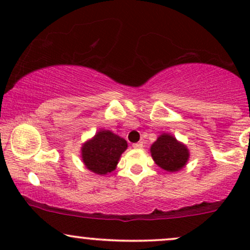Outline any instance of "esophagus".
Returning <instances> with one entry per match:
<instances>
[{"label": "esophagus", "instance_id": "esophagus-1", "mask_svg": "<svg viewBox=\"0 0 250 250\" xmlns=\"http://www.w3.org/2000/svg\"><path fill=\"white\" fill-rule=\"evenodd\" d=\"M133 147H134L135 149H141V148H143V143H142V142H137V143H134V145H133Z\"/></svg>", "mask_w": 250, "mask_h": 250}]
</instances>
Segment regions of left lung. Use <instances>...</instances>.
Returning <instances> with one entry per match:
<instances>
[{"label":"left lung","mask_w":250,"mask_h":250,"mask_svg":"<svg viewBox=\"0 0 250 250\" xmlns=\"http://www.w3.org/2000/svg\"><path fill=\"white\" fill-rule=\"evenodd\" d=\"M151 156L159 167L167 171H177L188 161V149L171 135L163 134L150 148Z\"/></svg>","instance_id":"1"}]
</instances>
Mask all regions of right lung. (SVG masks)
<instances>
[{
  "label": "right lung",
  "mask_w": 250,
  "mask_h": 250,
  "mask_svg": "<svg viewBox=\"0 0 250 250\" xmlns=\"http://www.w3.org/2000/svg\"><path fill=\"white\" fill-rule=\"evenodd\" d=\"M128 147L127 141L111 131H99L93 140L82 147V159L85 167L93 173L104 175L115 169L117 161Z\"/></svg>",
  "instance_id": "add662e5"
}]
</instances>
